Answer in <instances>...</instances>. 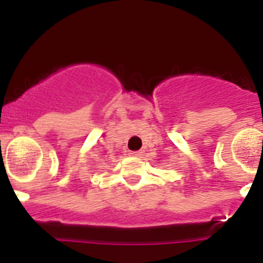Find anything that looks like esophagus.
Wrapping results in <instances>:
<instances>
[{
  "instance_id": "esophagus-1",
  "label": "esophagus",
  "mask_w": 263,
  "mask_h": 263,
  "mask_svg": "<svg viewBox=\"0 0 263 263\" xmlns=\"http://www.w3.org/2000/svg\"><path fill=\"white\" fill-rule=\"evenodd\" d=\"M130 154L133 155V157H141V155H142V152H132Z\"/></svg>"
}]
</instances>
